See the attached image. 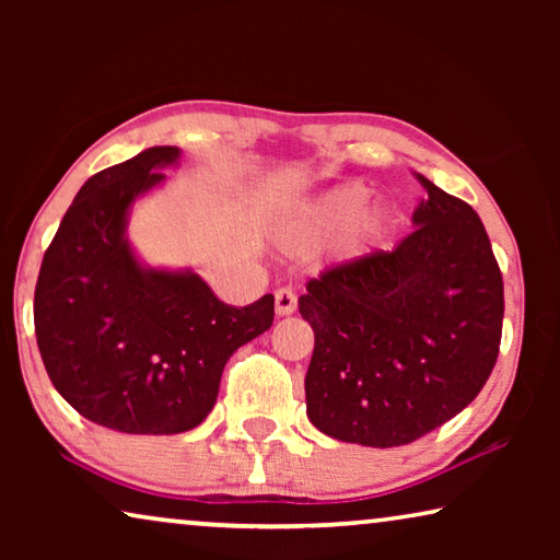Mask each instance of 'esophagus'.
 Listing matches in <instances>:
<instances>
[{
    "instance_id": "1",
    "label": "esophagus",
    "mask_w": 560,
    "mask_h": 560,
    "mask_svg": "<svg viewBox=\"0 0 560 560\" xmlns=\"http://www.w3.org/2000/svg\"><path fill=\"white\" fill-rule=\"evenodd\" d=\"M273 299H277V316H291L296 311V291L291 287H281Z\"/></svg>"
}]
</instances>
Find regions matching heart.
Instances as JSON below:
<instances>
[{
  "instance_id": "b5f03b06",
  "label": "heart",
  "mask_w": 560,
  "mask_h": 560,
  "mask_svg": "<svg viewBox=\"0 0 560 560\" xmlns=\"http://www.w3.org/2000/svg\"><path fill=\"white\" fill-rule=\"evenodd\" d=\"M368 202V189L363 185H348L328 192L324 200L311 205L308 210L291 217L283 226V242L291 249H308V246L326 240L328 234L338 232L348 222L350 230L346 234V252L348 257H360L381 240L387 224V212L383 207H373L363 214V205Z\"/></svg>"
}]
</instances>
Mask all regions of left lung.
Returning <instances> with one entry per match:
<instances>
[{
  "label": "left lung",
  "instance_id": "left-lung-1",
  "mask_svg": "<svg viewBox=\"0 0 560 560\" xmlns=\"http://www.w3.org/2000/svg\"><path fill=\"white\" fill-rule=\"evenodd\" d=\"M415 232L306 283L308 420L328 438L400 447L462 412L497 365L504 279L485 224L428 177Z\"/></svg>",
  "mask_w": 560,
  "mask_h": 560
}]
</instances>
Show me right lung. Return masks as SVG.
<instances>
[{
  "label": "right lung",
  "mask_w": 560,
  "mask_h": 560,
  "mask_svg": "<svg viewBox=\"0 0 560 560\" xmlns=\"http://www.w3.org/2000/svg\"><path fill=\"white\" fill-rule=\"evenodd\" d=\"M177 158L175 145L148 148L86 179L34 291L36 343L54 387L86 420L126 434L197 428L226 360L273 320L271 293L230 306L197 273L145 269L132 254L130 205Z\"/></svg>",
  "instance_id": "right-lung-1"
}]
</instances>
